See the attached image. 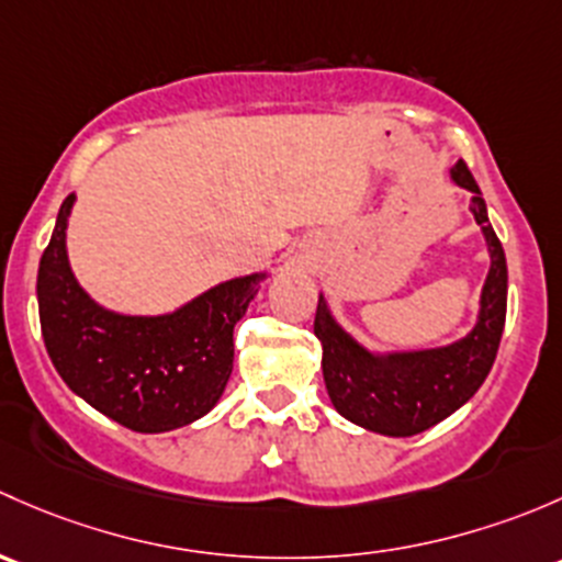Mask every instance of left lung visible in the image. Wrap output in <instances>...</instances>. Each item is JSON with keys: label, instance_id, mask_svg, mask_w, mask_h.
Segmentation results:
<instances>
[{"label": "left lung", "instance_id": "8db88e82", "mask_svg": "<svg viewBox=\"0 0 562 562\" xmlns=\"http://www.w3.org/2000/svg\"><path fill=\"white\" fill-rule=\"evenodd\" d=\"M460 189L471 192V213L490 251V273L479 297L471 333L454 344L414 351H370L351 338L319 294L314 333L322 340V373L335 411L366 430L406 438L438 425L465 406L493 368L506 324V254L487 218V205L465 161L449 170Z\"/></svg>", "mask_w": 562, "mask_h": 562}]
</instances>
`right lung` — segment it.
Returning <instances> with one entry per match:
<instances>
[{
	"label": "right lung",
	"mask_w": 562,
	"mask_h": 562,
	"mask_svg": "<svg viewBox=\"0 0 562 562\" xmlns=\"http://www.w3.org/2000/svg\"><path fill=\"white\" fill-rule=\"evenodd\" d=\"M72 205L69 194L37 270L40 327L50 362L75 395L130 430L192 425L224 395L233 373V329L268 273L216 283L172 314H115L94 303L69 268Z\"/></svg>",
	"instance_id": "obj_1"
}]
</instances>
